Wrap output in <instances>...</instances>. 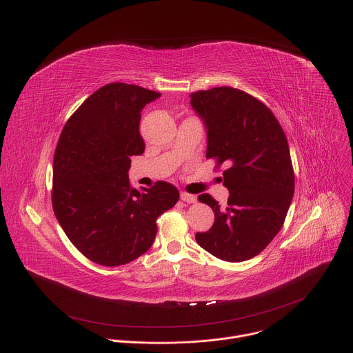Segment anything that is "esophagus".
Wrapping results in <instances>:
<instances>
[{
  "label": "esophagus",
  "mask_w": 353,
  "mask_h": 353,
  "mask_svg": "<svg viewBox=\"0 0 353 353\" xmlns=\"http://www.w3.org/2000/svg\"><path fill=\"white\" fill-rule=\"evenodd\" d=\"M180 198H181V201H184V203H187V204H195L196 203V196L195 195L184 192V191L180 192Z\"/></svg>",
  "instance_id": "1"
}]
</instances>
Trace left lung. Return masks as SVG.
Segmentation results:
<instances>
[{
  "label": "left lung",
  "instance_id": "left-lung-1",
  "mask_svg": "<svg viewBox=\"0 0 353 353\" xmlns=\"http://www.w3.org/2000/svg\"><path fill=\"white\" fill-rule=\"evenodd\" d=\"M190 105L207 128V158L226 163L228 207L210 194L199 203L215 214L196 243L229 263L256 257L281 230L294 192V173L285 132L259 99L230 86L198 90Z\"/></svg>",
  "mask_w": 353,
  "mask_h": 353
}]
</instances>
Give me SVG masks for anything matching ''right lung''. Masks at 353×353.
<instances>
[{
    "mask_svg": "<svg viewBox=\"0 0 353 353\" xmlns=\"http://www.w3.org/2000/svg\"><path fill=\"white\" fill-rule=\"evenodd\" d=\"M161 93L123 82L92 93L65 123L53 161V210L71 243L90 261L119 267L152 245L157 219L179 191L166 181L130 185L131 157L142 155V109Z\"/></svg>",
    "mask_w": 353,
    "mask_h": 353,
    "instance_id": "1",
    "label": "right lung"
}]
</instances>
